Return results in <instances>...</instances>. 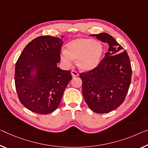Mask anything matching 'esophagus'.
Returning <instances> with one entry per match:
<instances>
[{
  "instance_id": "esophagus-1",
  "label": "esophagus",
  "mask_w": 148,
  "mask_h": 148,
  "mask_svg": "<svg viewBox=\"0 0 148 148\" xmlns=\"http://www.w3.org/2000/svg\"><path fill=\"white\" fill-rule=\"evenodd\" d=\"M71 75H72V77H78L79 75V73H77L76 71H71Z\"/></svg>"
}]
</instances>
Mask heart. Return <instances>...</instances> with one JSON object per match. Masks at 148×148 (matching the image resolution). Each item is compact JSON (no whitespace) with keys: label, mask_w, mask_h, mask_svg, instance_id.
Returning <instances> with one entry per match:
<instances>
[{"label":"heart","mask_w":148,"mask_h":148,"mask_svg":"<svg viewBox=\"0 0 148 148\" xmlns=\"http://www.w3.org/2000/svg\"><path fill=\"white\" fill-rule=\"evenodd\" d=\"M103 53L101 42L92 38H79L66 45V49L61 54V60L66 65H71L73 61L77 60V65L84 71H89L98 67Z\"/></svg>","instance_id":"obj_1"}]
</instances>
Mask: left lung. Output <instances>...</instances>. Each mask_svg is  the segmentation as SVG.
<instances>
[{
	"mask_svg": "<svg viewBox=\"0 0 148 148\" xmlns=\"http://www.w3.org/2000/svg\"><path fill=\"white\" fill-rule=\"evenodd\" d=\"M106 42L108 51L98 67L81 73L82 92L88 107L107 113L123 103L131 83L132 67L126 51L107 33L92 34Z\"/></svg>",
	"mask_w": 148,
	"mask_h": 148,
	"instance_id": "obj_1",
	"label": "left lung"
}]
</instances>
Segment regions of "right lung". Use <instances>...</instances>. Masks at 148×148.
Listing matches in <instances>:
<instances>
[{
  "instance_id": "obj_1",
  "label": "right lung",
  "mask_w": 148,
  "mask_h": 148,
  "mask_svg": "<svg viewBox=\"0 0 148 148\" xmlns=\"http://www.w3.org/2000/svg\"><path fill=\"white\" fill-rule=\"evenodd\" d=\"M63 40L43 36L24 47L15 67V86L18 99L32 112L47 114L60 105L71 72L59 68Z\"/></svg>"
}]
</instances>
